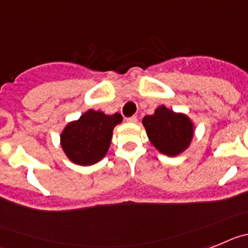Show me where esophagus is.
<instances>
[{
    "label": "esophagus",
    "instance_id": "esophagus-1",
    "mask_svg": "<svg viewBox=\"0 0 248 248\" xmlns=\"http://www.w3.org/2000/svg\"><path fill=\"white\" fill-rule=\"evenodd\" d=\"M127 122H131V124H136L137 117H136V116H131V117L127 118Z\"/></svg>",
    "mask_w": 248,
    "mask_h": 248
}]
</instances>
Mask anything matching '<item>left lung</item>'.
<instances>
[{"label": "left lung", "instance_id": "obj_1", "mask_svg": "<svg viewBox=\"0 0 248 248\" xmlns=\"http://www.w3.org/2000/svg\"><path fill=\"white\" fill-rule=\"evenodd\" d=\"M150 142L161 154L175 157L182 154L193 139V124L184 113H176L166 106L155 109L154 115L143 117Z\"/></svg>", "mask_w": 248, "mask_h": 248}]
</instances>
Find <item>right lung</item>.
Returning <instances> with one entry per match:
<instances>
[{"instance_id":"right-lung-1","label":"right lung","mask_w":248,"mask_h":248,"mask_svg":"<svg viewBox=\"0 0 248 248\" xmlns=\"http://www.w3.org/2000/svg\"><path fill=\"white\" fill-rule=\"evenodd\" d=\"M120 113L106 115L88 109L77 121L64 127L61 133V146L73 163L91 166L106 156L112 140V131L121 124Z\"/></svg>"}]
</instances>
